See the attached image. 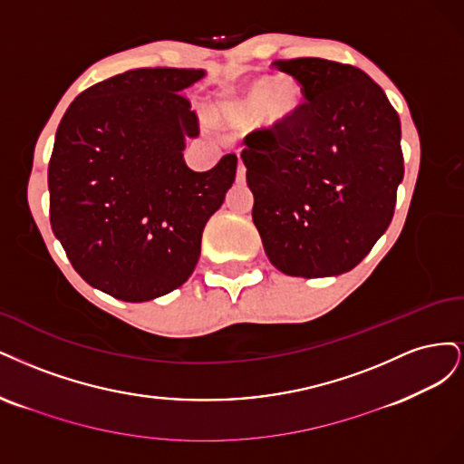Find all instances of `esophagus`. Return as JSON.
Returning a JSON list of instances; mask_svg holds the SVG:
<instances>
[{
    "label": "esophagus",
    "instance_id": "obj_1",
    "mask_svg": "<svg viewBox=\"0 0 464 464\" xmlns=\"http://www.w3.org/2000/svg\"><path fill=\"white\" fill-rule=\"evenodd\" d=\"M245 179H246V168H245V163H243L241 156H238V168H237V181H238V183H245Z\"/></svg>",
    "mask_w": 464,
    "mask_h": 464
}]
</instances>
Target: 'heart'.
<instances>
[{"label":"heart","instance_id":"obj_1","mask_svg":"<svg viewBox=\"0 0 464 464\" xmlns=\"http://www.w3.org/2000/svg\"><path fill=\"white\" fill-rule=\"evenodd\" d=\"M298 103V88L291 82H274V81H256L245 96L233 102L227 108V115L233 119H254L258 117L266 108L272 119L287 117Z\"/></svg>","mask_w":464,"mask_h":464}]
</instances>
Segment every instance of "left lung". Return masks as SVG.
<instances>
[{
	"mask_svg": "<svg viewBox=\"0 0 464 464\" xmlns=\"http://www.w3.org/2000/svg\"><path fill=\"white\" fill-rule=\"evenodd\" d=\"M272 67L296 81L304 102L246 134L252 221L279 272H351L393 219L405 173L399 115L358 67L322 57Z\"/></svg>",
	"mask_w": 464,
	"mask_h": 464,
	"instance_id": "1",
	"label": "left lung"
}]
</instances>
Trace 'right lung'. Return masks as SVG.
<instances>
[{"instance_id":"1","label":"right lung","mask_w":464,"mask_h":464,"mask_svg":"<svg viewBox=\"0 0 464 464\" xmlns=\"http://www.w3.org/2000/svg\"><path fill=\"white\" fill-rule=\"evenodd\" d=\"M197 69H130L86 88L55 132L50 223L88 285L142 303L181 287L197 267L206 221L237 173L226 154L210 171L183 160L200 123L181 92Z\"/></svg>"}]
</instances>
